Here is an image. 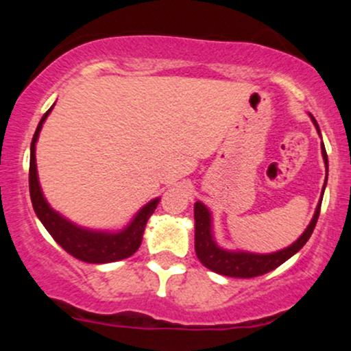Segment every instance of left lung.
Here are the masks:
<instances>
[{
	"label": "left lung",
	"instance_id": "1",
	"mask_svg": "<svg viewBox=\"0 0 351 351\" xmlns=\"http://www.w3.org/2000/svg\"><path fill=\"white\" fill-rule=\"evenodd\" d=\"M312 119L313 125H315L317 132L320 134V128H318L317 120ZM322 156H324L325 168H327L328 175V158L327 152H325V145L322 142ZM325 186H327V178H325V184L322 188V196L318 201L315 215H313L312 221L304 231L299 239L295 243L289 245V247L282 249V251L272 252V254H254V252H244V251H226V249L219 247L216 244L215 237H213V219L209 209L204 206L201 201L195 203V251L201 264L204 267H208L209 271L221 274V276L228 277H241V279H251V277L263 276L274 271L276 267H279L280 264H284L285 261L291 259L295 252H299L304 247L305 243L312 236L313 229H315L318 215H320V206H322V198H324Z\"/></svg>",
	"mask_w": 351,
	"mask_h": 351
}]
</instances>
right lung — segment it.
<instances>
[{
	"label": "right lung",
	"mask_w": 351,
	"mask_h": 351,
	"mask_svg": "<svg viewBox=\"0 0 351 351\" xmlns=\"http://www.w3.org/2000/svg\"><path fill=\"white\" fill-rule=\"evenodd\" d=\"M54 107V106H52ZM52 107L43 115L41 122L36 128L33 142H31V160H29V195L33 203L36 216L47 229V232L54 237V241L66 252L74 256L75 259L84 261L90 264H106L122 261L125 257H130L136 252V249L142 244V237L145 226H147L148 217L153 215L158 206L160 198L152 199L136 213L134 219L130 221L127 228L119 232L107 231H92V229L80 228L77 224L71 223L58 211L49 206L43 195L41 184L38 178V167H36V142L39 138L43 123L46 122L47 115L51 114Z\"/></svg>",
	"instance_id": "obj_1"
}]
</instances>
